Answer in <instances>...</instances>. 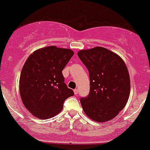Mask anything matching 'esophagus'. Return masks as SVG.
<instances>
[{
  "mask_svg": "<svg viewBox=\"0 0 150 150\" xmlns=\"http://www.w3.org/2000/svg\"><path fill=\"white\" fill-rule=\"evenodd\" d=\"M74 93H75V94H78V89H77V88L74 89Z\"/></svg>",
  "mask_w": 150,
  "mask_h": 150,
  "instance_id": "esophagus-1",
  "label": "esophagus"
}]
</instances>
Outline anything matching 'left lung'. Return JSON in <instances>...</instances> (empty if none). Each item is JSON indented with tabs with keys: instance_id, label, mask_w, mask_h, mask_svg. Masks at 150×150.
I'll return each instance as SVG.
<instances>
[{
	"instance_id": "1",
	"label": "left lung",
	"mask_w": 150,
	"mask_h": 150,
	"mask_svg": "<svg viewBox=\"0 0 150 150\" xmlns=\"http://www.w3.org/2000/svg\"><path fill=\"white\" fill-rule=\"evenodd\" d=\"M78 56L89 72V94L81 99L84 113L100 123L113 120L130 96V75L125 63L117 53L103 47L81 50Z\"/></svg>"
}]
</instances>
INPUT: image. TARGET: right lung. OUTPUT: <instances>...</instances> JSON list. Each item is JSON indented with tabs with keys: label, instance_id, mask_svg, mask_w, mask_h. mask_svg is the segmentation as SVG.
<instances>
[{
	"label": "right lung",
	"instance_id": "1",
	"mask_svg": "<svg viewBox=\"0 0 150 150\" xmlns=\"http://www.w3.org/2000/svg\"><path fill=\"white\" fill-rule=\"evenodd\" d=\"M73 55L71 49L47 46L35 50L25 62L19 89L23 105L33 117L52 118L62 111L64 100L74 95L62 75Z\"/></svg>",
	"mask_w": 150,
	"mask_h": 150
}]
</instances>
